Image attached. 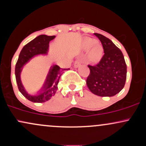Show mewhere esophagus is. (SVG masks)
I'll list each match as a JSON object with an SVG mask.
<instances>
[{
  "label": "esophagus",
  "mask_w": 146,
  "mask_h": 146,
  "mask_svg": "<svg viewBox=\"0 0 146 146\" xmlns=\"http://www.w3.org/2000/svg\"><path fill=\"white\" fill-rule=\"evenodd\" d=\"M80 64H81V60H76V61L74 63V66L75 68H78V66H80Z\"/></svg>",
  "instance_id": "34e87169"
}]
</instances>
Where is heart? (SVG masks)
I'll use <instances>...</instances> for the list:
<instances>
[{"instance_id":"obj_1","label":"heart","mask_w":146,"mask_h":146,"mask_svg":"<svg viewBox=\"0 0 146 146\" xmlns=\"http://www.w3.org/2000/svg\"><path fill=\"white\" fill-rule=\"evenodd\" d=\"M96 41L91 38H86L84 40L85 48L88 49L91 47L89 53V58L91 61H98L102 56V48L100 46L95 45Z\"/></svg>"}]
</instances>
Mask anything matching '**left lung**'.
<instances>
[{"instance_id":"1","label":"left lung","mask_w":146,"mask_h":146,"mask_svg":"<svg viewBox=\"0 0 146 146\" xmlns=\"http://www.w3.org/2000/svg\"><path fill=\"white\" fill-rule=\"evenodd\" d=\"M94 35L101 42L104 54L95 65H88L90 74L86 79L88 88L93 94L100 97H112L124 87L127 66L121 50L100 33Z\"/></svg>"}]
</instances>
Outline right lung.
Returning a JSON list of instances; mask_svg holds the SVG:
<instances>
[{"label":"right lung","instance_id":"add662e5","mask_svg":"<svg viewBox=\"0 0 146 146\" xmlns=\"http://www.w3.org/2000/svg\"><path fill=\"white\" fill-rule=\"evenodd\" d=\"M55 36H48L46 35H40L36 37L33 40L29 42L21 50L19 57L15 68V75L17 82L18 88L20 92L28 100L36 102V103H43L49 100L56 94L58 90V84L63 71L68 68H62L58 65H54L51 68L48 73L46 82L43 86V92L36 96H31L26 92L21 81V68L25 63L27 62L32 57L38 54H46L47 52L49 42L55 38Z\"/></svg>","mask_w":146,"mask_h":146}]
</instances>
